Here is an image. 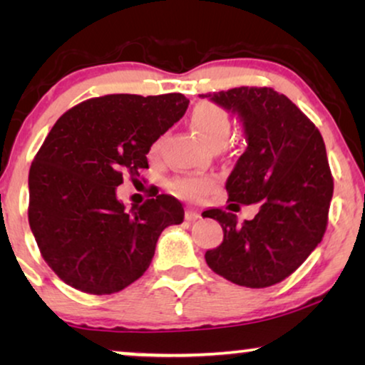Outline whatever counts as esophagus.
Here are the masks:
<instances>
[{"mask_svg": "<svg viewBox=\"0 0 365 365\" xmlns=\"http://www.w3.org/2000/svg\"><path fill=\"white\" fill-rule=\"evenodd\" d=\"M184 217H186V221H196V219L201 217V214H199L196 209L187 207L186 209V216H184Z\"/></svg>", "mask_w": 365, "mask_h": 365, "instance_id": "34e87169", "label": "esophagus"}]
</instances>
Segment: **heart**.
Instances as JSON below:
<instances>
[{
	"label": "heart",
	"mask_w": 365,
	"mask_h": 365,
	"mask_svg": "<svg viewBox=\"0 0 365 365\" xmlns=\"http://www.w3.org/2000/svg\"><path fill=\"white\" fill-rule=\"evenodd\" d=\"M191 126L212 148H219L226 143L231 133V118L226 109L214 103H199L191 113ZM163 144V138H159L153 144L151 153L156 154ZM216 187V178L211 174H187L178 178L173 182V191L179 197L187 201H199L207 196Z\"/></svg>",
	"instance_id": "obj_1"
}]
</instances>
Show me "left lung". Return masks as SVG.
<instances>
[{"instance_id": "obj_1", "label": "left lung", "mask_w": 365, "mask_h": 365, "mask_svg": "<svg viewBox=\"0 0 365 365\" xmlns=\"http://www.w3.org/2000/svg\"><path fill=\"white\" fill-rule=\"evenodd\" d=\"M237 116L247 148L226 181L221 246L206 252L214 272L237 286L261 289L284 281L322 241L334 192L326 144L314 123L272 88L241 86L201 94ZM262 202L251 222L237 224L238 204Z\"/></svg>"}]
</instances>
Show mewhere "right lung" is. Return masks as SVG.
Here are the masks:
<instances>
[{
  "mask_svg": "<svg viewBox=\"0 0 365 365\" xmlns=\"http://www.w3.org/2000/svg\"><path fill=\"white\" fill-rule=\"evenodd\" d=\"M181 93L108 94L63 114L29 169L28 219L48 266L78 291H123L146 272L161 232L184 219L176 197L159 194L126 212L123 176H139L146 154L184 116Z\"/></svg>",
  "mask_w": 365,
  "mask_h": 365,
  "instance_id": "right-lung-1",
  "label": "right lung"
}]
</instances>
